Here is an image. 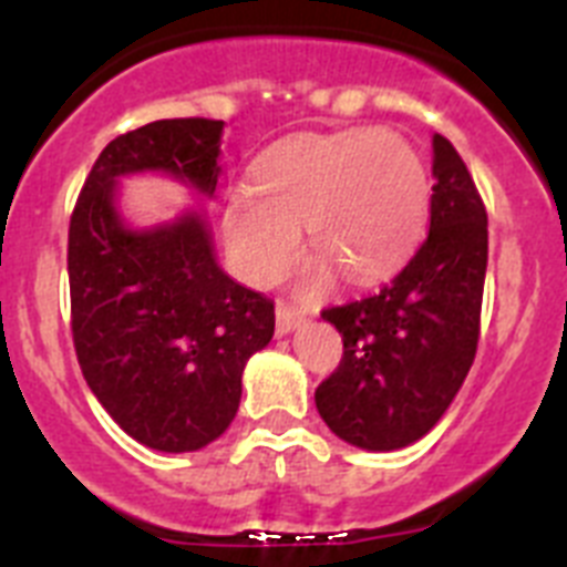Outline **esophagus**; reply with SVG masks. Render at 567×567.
Returning a JSON list of instances; mask_svg holds the SVG:
<instances>
[{"instance_id":"34e87169","label":"esophagus","mask_w":567,"mask_h":567,"mask_svg":"<svg viewBox=\"0 0 567 567\" xmlns=\"http://www.w3.org/2000/svg\"><path fill=\"white\" fill-rule=\"evenodd\" d=\"M300 323H303V312H298V309L280 300L278 312H275V329H278V334H289Z\"/></svg>"}]
</instances>
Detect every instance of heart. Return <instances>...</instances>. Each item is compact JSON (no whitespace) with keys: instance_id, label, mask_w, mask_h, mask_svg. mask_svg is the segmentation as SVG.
<instances>
[{"instance_id":"b5f03b06","label":"heart","mask_w":567,"mask_h":567,"mask_svg":"<svg viewBox=\"0 0 567 567\" xmlns=\"http://www.w3.org/2000/svg\"><path fill=\"white\" fill-rule=\"evenodd\" d=\"M255 193L238 187L224 204V238L235 267L269 287L298 255L303 227L320 260L309 284L329 269L372 284L412 258L429 224L432 175L403 135L380 127L300 133L255 162Z\"/></svg>"}]
</instances>
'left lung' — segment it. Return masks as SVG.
I'll return each mask as SVG.
<instances>
[{"instance_id": "left-lung-1", "label": "left lung", "mask_w": 567, "mask_h": 567, "mask_svg": "<svg viewBox=\"0 0 567 567\" xmlns=\"http://www.w3.org/2000/svg\"><path fill=\"white\" fill-rule=\"evenodd\" d=\"M434 178L432 224L414 258L378 295L320 312L343 338V358L315 405L340 440L369 452L432 432L477 354L488 213L445 135H434Z\"/></svg>"}]
</instances>
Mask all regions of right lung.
<instances>
[{
    "mask_svg": "<svg viewBox=\"0 0 567 567\" xmlns=\"http://www.w3.org/2000/svg\"><path fill=\"white\" fill-rule=\"evenodd\" d=\"M221 133L215 118H162L115 135L70 215L79 365L110 417L158 452H195L227 432L244 365L272 340L275 303L221 272L198 215L150 233L124 227L113 184L162 169L213 195Z\"/></svg>",
    "mask_w": 567,
    "mask_h": 567,
    "instance_id": "add662e5",
    "label": "right lung"
}]
</instances>
